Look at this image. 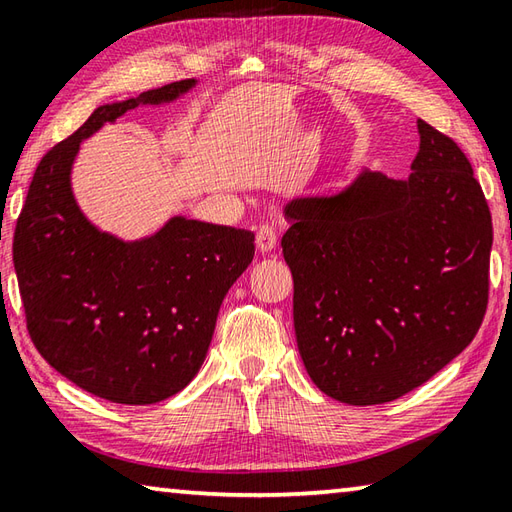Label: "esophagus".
<instances>
[{"instance_id":"esophagus-1","label":"esophagus","mask_w":512,"mask_h":512,"mask_svg":"<svg viewBox=\"0 0 512 512\" xmlns=\"http://www.w3.org/2000/svg\"><path fill=\"white\" fill-rule=\"evenodd\" d=\"M275 246H277V230H275V226H270V224L259 226V230H257V248H259V253H270V250H273Z\"/></svg>"}]
</instances>
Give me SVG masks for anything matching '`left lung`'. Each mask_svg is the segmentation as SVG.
Segmentation results:
<instances>
[{
    "instance_id": "8db88e82",
    "label": "left lung",
    "mask_w": 512,
    "mask_h": 512,
    "mask_svg": "<svg viewBox=\"0 0 512 512\" xmlns=\"http://www.w3.org/2000/svg\"><path fill=\"white\" fill-rule=\"evenodd\" d=\"M406 182L364 170L286 206L293 319L310 379L344 404L393 402L473 342L488 306L493 219L455 139L417 119Z\"/></svg>"
}]
</instances>
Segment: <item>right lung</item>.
<instances>
[{"label":"right lung","instance_id":"right-lung-1","mask_svg":"<svg viewBox=\"0 0 512 512\" xmlns=\"http://www.w3.org/2000/svg\"><path fill=\"white\" fill-rule=\"evenodd\" d=\"M193 79L99 106L39 162L17 217L13 262L26 328L46 362L117 404H155L202 366L228 288L255 255L250 230L175 217L126 244L88 224L70 190L79 142L139 104H162Z\"/></svg>","mask_w":512,"mask_h":512}]
</instances>
